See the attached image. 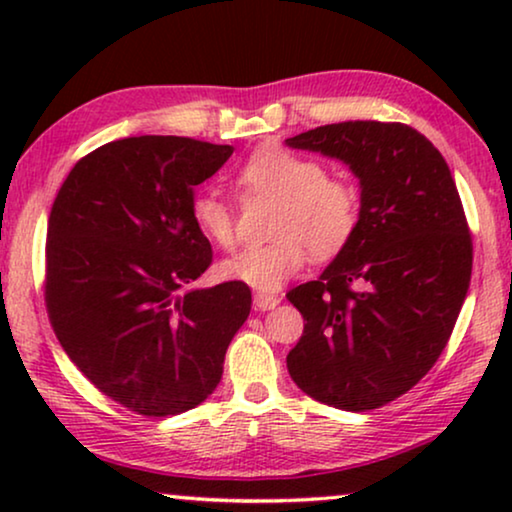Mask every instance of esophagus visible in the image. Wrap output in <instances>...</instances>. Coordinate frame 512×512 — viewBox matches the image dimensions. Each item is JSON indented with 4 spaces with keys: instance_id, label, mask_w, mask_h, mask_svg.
<instances>
[{
    "instance_id": "34e87169",
    "label": "esophagus",
    "mask_w": 512,
    "mask_h": 512,
    "mask_svg": "<svg viewBox=\"0 0 512 512\" xmlns=\"http://www.w3.org/2000/svg\"><path fill=\"white\" fill-rule=\"evenodd\" d=\"M275 305H279V296H272V293H263V291L254 293V307L258 312L272 310Z\"/></svg>"
}]
</instances>
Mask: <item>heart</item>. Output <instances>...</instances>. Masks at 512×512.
Masks as SVG:
<instances>
[{
    "instance_id": "1",
    "label": "heart",
    "mask_w": 512,
    "mask_h": 512,
    "mask_svg": "<svg viewBox=\"0 0 512 512\" xmlns=\"http://www.w3.org/2000/svg\"><path fill=\"white\" fill-rule=\"evenodd\" d=\"M237 186L247 198L277 200L268 233L275 240L244 249L221 263V275L258 291H277L314 261L335 258L352 242L361 219V193L349 179L326 174L317 158L282 146H265L237 170ZM191 216L209 242L230 249L235 244V209L212 188L191 200Z\"/></svg>"
}]
</instances>
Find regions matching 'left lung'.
Segmentation results:
<instances>
[{"label":"left lung","mask_w":512,"mask_h":512,"mask_svg":"<svg viewBox=\"0 0 512 512\" xmlns=\"http://www.w3.org/2000/svg\"><path fill=\"white\" fill-rule=\"evenodd\" d=\"M286 144L338 158L361 181L352 242L286 293L305 319L286 368L314 401L375 410L429 373L464 305L473 240L457 184L436 146L403 123L321 125Z\"/></svg>","instance_id":"1"}]
</instances>
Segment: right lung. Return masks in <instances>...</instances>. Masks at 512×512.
I'll use <instances>...</instances> for the list:
<instances>
[{
	"label": "right lung",
	"instance_id": "right-lung-1",
	"mask_svg": "<svg viewBox=\"0 0 512 512\" xmlns=\"http://www.w3.org/2000/svg\"><path fill=\"white\" fill-rule=\"evenodd\" d=\"M233 146L191 137L116 139L67 174L48 216L46 310L74 366L144 417L200 405L247 321L242 282L188 289L212 263L193 188Z\"/></svg>",
	"mask_w": 512,
	"mask_h": 512
}]
</instances>
